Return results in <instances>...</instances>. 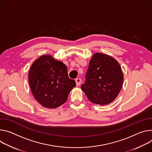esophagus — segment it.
I'll return each mask as SVG.
<instances>
[{
  "label": "esophagus",
  "instance_id": "34e87169",
  "mask_svg": "<svg viewBox=\"0 0 152 152\" xmlns=\"http://www.w3.org/2000/svg\"><path fill=\"white\" fill-rule=\"evenodd\" d=\"M75 82H76L77 86H79L80 84H81V80L80 78H77V79H75Z\"/></svg>",
  "mask_w": 152,
  "mask_h": 152
}]
</instances>
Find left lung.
Returning a JSON list of instances; mask_svg holds the SVG:
<instances>
[{"label": "left lung", "mask_w": 152, "mask_h": 152, "mask_svg": "<svg viewBox=\"0 0 152 152\" xmlns=\"http://www.w3.org/2000/svg\"><path fill=\"white\" fill-rule=\"evenodd\" d=\"M124 80L121 67L114 58L103 53L94 54L81 88L88 99L102 106L112 103L118 95Z\"/></svg>", "instance_id": "8db88e82"}]
</instances>
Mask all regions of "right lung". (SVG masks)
<instances>
[{
    "instance_id": "obj_1",
    "label": "right lung",
    "mask_w": 152,
    "mask_h": 152,
    "mask_svg": "<svg viewBox=\"0 0 152 152\" xmlns=\"http://www.w3.org/2000/svg\"><path fill=\"white\" fill-rule=\"evenodd\" d=\"M28 80L34 97L42 106L49 109L63 104L76 86L75 81L68 77L67 66L48 54L34 61Z\"/></svg>"
}]
</instances>
